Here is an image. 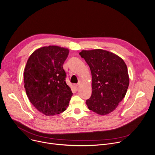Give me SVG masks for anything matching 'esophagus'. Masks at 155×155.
<instances>
[{
	"label": "esophagus",
	"instance_id": "34e87169",
	"mask_svg": "<svg viewBox=\"0 0 155 155\" xmlns=\"http://www.w3.org/2000/svg\"><path fill=\"white\" fill-rule=\"evenodd\" d=\"M80 85V83H78V84H75V88H76L77 90L79 89Z\"/></svg>",
	"mask_w": 155,
	"mask_h": 155
}]
</instances>
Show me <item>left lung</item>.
I'll return each instance as SVG.
<instances>
[{"instance_id": "1", "label": "left lung", "mask_w": 155, "mask_h": 155, "mask_svg": "<svg viewBox=\"0 0 155 155\" xmlns=\"http://www.w3.org/2000/svg\"><path fill=\"white\" fill-rule=\"evenodd\" d=\"M80 55L92 74V94L86 101L89 110L100 115L111 113L125 97L129 86L126 64L117 55L101 49L82 50Z\"/></svg>"}]
</instances>
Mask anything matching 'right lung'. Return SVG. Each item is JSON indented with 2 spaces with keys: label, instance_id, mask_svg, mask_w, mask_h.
Returning a JSON list of instances; mask_svg holds the SVG:
<instances>
[{
  "label": "right lung",
  "instance_id": "obj_1",
  "mask_svg": "<svg viewBox=\"0 0 155 155\" xmlns=\"http://www.w3.org/2000/svg\"><path fill=\"white\" fill-rule=\"evenodd\" d=\"M69 50L55 45L37 49L29 57L24 73V87L32 105L45 116L66 110L72 95L63 64Z\"/></svg>",
  "mask_w": 155,
  "mask_h": 155
}]
</instances>
